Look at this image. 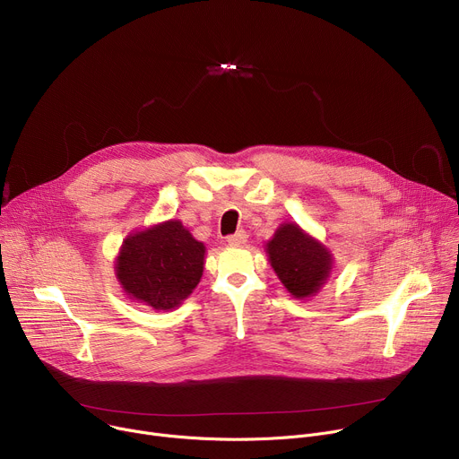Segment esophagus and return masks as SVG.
Masks as SVG:
<instances>
[{
    "label": "esophagus",
    "mask_w": 459,
    "mask_h": 459,
    "mask_svg": "<svg viewBox=\"0 0 459 459\" xmlns=\"http://www.w3.org/2000/svg\"><path fill=\"white\" fill-rule=\"evenodd\" d=\"M245 241H247L245 230H239V232H236V234H232V236L227 238V243H229V245H243Z\"/></svg>",
    "instance_id": "obj_1"
}]
</instances>
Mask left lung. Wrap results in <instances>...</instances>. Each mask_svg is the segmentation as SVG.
<instances>
[{"label":"left lung","instance_id":"8db88e82","mask_svg":"<svg viewBox=\"0 0 459 459\" xmlns=\"http://www.w3.org/2000/svg\"><path fill=\"white\" fill-rule=\"evenodd\" d=\"M276 276L299 300L315 297L333 271L329 248L297 223H281L265 243Z\"/></svg>","mask_w":459,"mask_h":459}]
</instances>
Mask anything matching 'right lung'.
Instances as JSON below:
<instances>
[{"label": "right lung", "instance_id": "right-lung-1", "mask_svg": "<svg viewBox=\"0 0 459 459\" xmlns=\"http://www.w3.org/2000/svg\"><path fill=\"white\" fill-rule=\"evenodd\" d=\"M206 248L179 220H169L124 238L115 276L132 300L172 311L197 287Z\"/></svg>", "mask_w": 459, "mask_h": 459}]
</instances>
